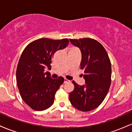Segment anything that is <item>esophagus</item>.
I'll list each match as a JSON object with an SVG mask.
<instances>
[{"instance_id":"1","label":"esophagus","mask_w":132,"mask_h":132,"mask_svg":"<svg viewBox=\"0 0 132 132\" xmlns=\"http://www.w3.org/2000/svg\"><path fill=\"white\" fill-rule=\"evenodd\" d=\"M70 82V81H69V80L67 79H64V83H68V82Z\"/></svg>"}]
</instances>
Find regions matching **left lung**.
Instances as JSON below:
<instances>
[{"mask_svg": "<svg viewBox=\"0 0 132 132\" xmlns=\"http://www.w3.org/2000/svg\"><path fill=\"white\" fill-rule=\"evenodd\" d=\"M69 40L81 51L80 68L84 70L86 81L84 86L72 81L75 89L69 93V101L77 109L90 111L99 107L108 93L111 84V63L105 48L94 39Z\"/></svg>", "mask_w": 132, "mask_h": 132, "instance_id": "left-lung-1", "label": "left lung"}]
</instances>
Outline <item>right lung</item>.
Segmentation results:
<instances>
[{
  "instance_id": "right-lung-1",
  "label": "right lung",
  "mask_w": 132,
  "mask_h": 132,
  "mask_svg": "<svg viewBox=\"0 0 132 132\" xmlns=\"http://www.w3.org/2000/svg\"><path fill=\"white\" fill-rule=\"evenodd\" d=\"M68 43V38H44L31 42L23 51L16 68V82L22 99L32 109L42 111L54 103V95L64 78L52 79L45 68L51 69L54 54Z\"/></svg>"
}]
</instances>
